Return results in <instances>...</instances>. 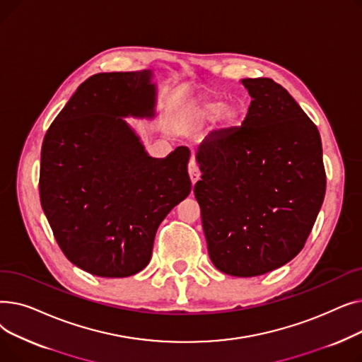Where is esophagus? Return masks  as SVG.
<instances>
[{"label":"esophagus","mask_w":362,"mask_h":362,"mask_svg":"<svg viewBox=\"0 0 362 362\" xmlns=\"http://www.w3.org/2000/svg\"><path fill=\"white\" fill-rule=\"evenodd\" d=\"M187 171H189V176H191V180L192 183H197L199 180V176H201V171H199V167L197 164V161L192 158L191 161H189V165H187Z\"/></svg>","instance_id":"34e87169"}]
</instances>
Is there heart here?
I'll return each mask as SVG.
<instances>
[{
    "instance_id": "obj_1",
    "label": "heart",
    "mask_w": 362,
    "mask_h": 362,
    "mask_svg": "<svg viewBox=\"0 0 362 362\" xmlns=\"http://www.w3.org/2000/svg\"><path fill=\"white\" fill-rule=\"evenodd\" d=\"M220 116V120L224 126H233L240 117V110L235 105L224 107V103L220 100H210L201 104L198 110V117L202 122H211Z\"/></svg>"
}]
</instances>
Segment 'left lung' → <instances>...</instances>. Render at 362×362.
I'll return each instance as SVG.
<instances>
[{"instance_id":"8db88e82","label":"left lung","mask_w":362,"mask_h":362,"mask_svg":"<svg viewBox=\"0 0 362 362\" xmlns=\"http://www.w3.org/2000/svg\"><path fill=\"white\" fill-rule=\"evenodd\" d=\"M251 105L239 127L198 148L208 254L230 276L276 270L305 245L326 194L321 138L291 93L269 78L243 79Z\"/></svg>"}]
</instances>
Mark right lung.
Returning a JSON list of instances; mask_svg holds the SVG:
<instances>
[{
    "label": "right lung",
    "mask_w": 362,
    "mask_h": 362,
    "mask_svg": "<svg viewBox=\"0 0 362 362\" xmlns=\"http://www.w3.org/2000/svg\"><path fill=\"white\" fill-rule=\"evenodd\" d=\"M151 78V70L90 76L42 142V210L67 259L93 276L144 270L160 223L191 194L189 148L152 158L122 119L154 116Z\"/></svg>",
    "instance_id": "1"
}]
</instances>
